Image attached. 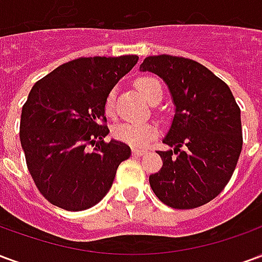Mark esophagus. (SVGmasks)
I'll list each match as a JSON object with an SVG mask.
<instances>
[{"label":"esophagus","instance_id":"esophagus-1","mask_svg":"<svg viewBox=\"0 0 262 262\" xmlns=\"http://www.w3.org/2000/svg\"><path fill=\"white\" fill-rule=\"evenodd\" d=\"M132 153H133V156H136V157H140V156H144V154L147 153V150H144V148H133Z\"/></svg>","mask_w":262,"mask_h":262}]
</instances>
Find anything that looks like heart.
<instances>
[{
    "instance_id": "heart-1",
    "label": "heart",
    "mask_w": 262,
    "mask_h": 262,
    "mask_svg": "<svg viewBox=\"0 0 262 262\" xmlns=\"http://www.w3.org/2000/svg\"><path fill=\"white\" fill-rule=\"evenodd\" d=\"M136 88L148 102H153L163 97V85L153 75H142L136 80ZM103 111L108 116L115 114V91H111L105 98ZM157 126L154 123L139 122H122L115 126L114 136L120 142L130 144L133 147H144L157 135Z\"/></svg>"
}]
</instances>
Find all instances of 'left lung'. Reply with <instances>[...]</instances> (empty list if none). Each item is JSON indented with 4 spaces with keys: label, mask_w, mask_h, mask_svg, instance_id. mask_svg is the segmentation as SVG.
<instances>
[{
    "label": "left lung",
    "mask_w": 262,
    "mask_h": 262,
    "mask_svg": "<svg viewBox=\"0 0 262 262\" xmlns=\"http://www.w3.org/2000/svg\"><path fill=\"white\" fill-rule=\"evenodd\" d=\"M167 82L176 116L163 142L174 150L148 181L156 196L174 209L199 208L217 196L236 170L243 147L240 108L225 81L195 60L148 56L140 66Z\"/></svg>",
    "instance_id": "obj_1"
}]
</instances>
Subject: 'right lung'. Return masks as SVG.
Instances as JSON below:
<instances>
[{"mask_svg":"<svg viewBox=\"0 0 262 262\" xmlns=\"http://www.w3.org/2000/svg\"><path fill=\"white\" fill-rule=\"evenodd\" d=\"M137 60L135 54L80 57L32 86L22 106L20 144L32 180L54 206L71 212L92 208L130 157L126 143L103 140L109 133L103 102Z\"/></svg>","mask_w":262,"mask_h":262,"instance_id":"1","label":"right lung"}]
</instances>
